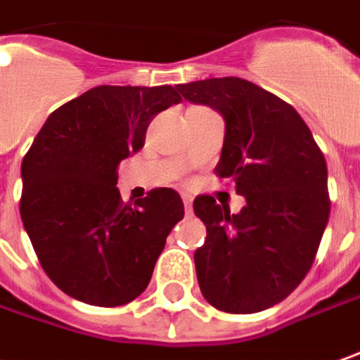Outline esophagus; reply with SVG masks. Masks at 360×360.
Returning <instances> with one entry per match:
<instances>
[{"label":"esophagus","instance_id":"1","mask_svg":"<svg viewBox=\"0 0 360 360\" xmlns=\"http://www.w3.org/2000/svg\"><path fill=\"white\" fill-rule=\"evenodd\" d=\"M182 200H184L186 214H192V200H194V198L190 196V194H182Z\"/></svg>","mask_w":360,"mask_h":360}]
</instances>
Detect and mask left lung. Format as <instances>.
<instances>
[{
    "mask_svg": "<svg viewBox=\"0 0 360 360\" xmlns=\"http://www.w3.org/2000/svg\"><path fill=\"white\" fill-rule=\"evenodd\" d=\"M178 91L224 117L216 174L245 198L240 214L206 194L194 200L208 231L194 253L200 291L226 313L274 307L307 276L327 228L325 156L295 108L245 79H204Z\"/></svg>",
    "mask_w": 360,
    "mask_h": 360,
    "instance_id": "left-lung-1",
    "label": "left lung"
}]
</instances>
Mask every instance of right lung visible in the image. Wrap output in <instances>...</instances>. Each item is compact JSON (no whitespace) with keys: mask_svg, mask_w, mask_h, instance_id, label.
I'll return each instance as SVG.
<instances>
[{"mask_svg":"<svg viewBox=\"0 0 360 360\" xmlns=\"http://www.w3.org/2000/svg\"><path fill=\"white\" fill-rule=\"evenodd\" d=\"M178 86L101 84L53 110L21 162V219L41 267L67 295L117 307L146 289L166 238L184 218L172 188L124 204L117 166L144 146Z\"/></svg>","mask_w":360,"mask_h":360,"instance_id":"right-lung-1","label":"right lung"}]
</instances>
